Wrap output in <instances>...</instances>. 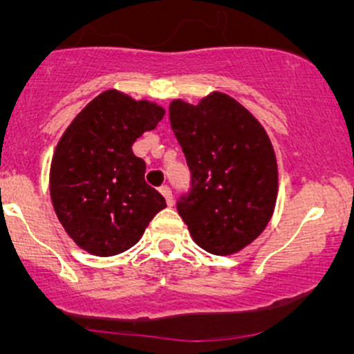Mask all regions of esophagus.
<instances>
[{
    "label": "esophagus",
    "mask_w": 354,
    "mask_h": 354,
    "mask_svg": "<svg viewBox=\"0 0 354 354\" xmlns=\"http://www.w3.org/2000/svg\"><path fill=\"white\" fill-rule=\"evenodd\" d=\"M160 194L164 195V198H166V202H167V205H173V194H171V188L169 187H166V185H164V187H160Z\"/></svg>",
    "instance_id": "esophagus-1"
}]
</instances>
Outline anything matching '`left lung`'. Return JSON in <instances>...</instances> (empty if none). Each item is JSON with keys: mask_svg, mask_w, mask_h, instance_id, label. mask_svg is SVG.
I'll use <instances>...</instances> for the list:
<instances>
[{"mask_svg": "<svg viewBox=\"0 0 354 354\" xmlns=\"http://www.w3.org/2000/svg\"><path fill=\"white\" fill-rule=\"evenodd\" d=\"M169 120L192 173L190 194L178 202L192 238L214 255L241 252L266 230L279 192L266 128L224 92L198 104L174 99Z\"/></svg>", "mask_w": 354, "mask_h": 354, "instance_id": "obj_1", "label": "left lung"}]
</instances>
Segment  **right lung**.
<instances>
[{
    "mask_svg": "<svg viewBox=\"0 0 354 354\" xmlns=\"http://www.w3.org/2000/svg\"><path fill=\"white\" fill-rule=\"evenodd\" d=\"M162 106L116 88L92 99L63 131L49 169V194L59 223L95 257L127 252L166 200L145 183V162L131 151L164 118Z\"/></svg>",
    "mask_w": 354,
    "mask_h": 354,
    "instance_id": "right-lung-1",
    "label": "right lung"
}]
</instances>
